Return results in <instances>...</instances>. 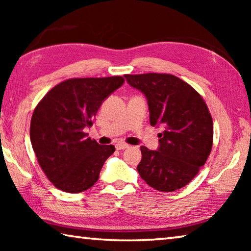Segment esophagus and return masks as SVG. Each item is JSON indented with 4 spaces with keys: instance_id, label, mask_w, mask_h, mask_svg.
Returning <instances> with one entry per match:
<instances>
[{
    "instance_id": "1",
    "label": "esophagus",
    "mask_w": 251,
    "mask_h": 251,
    "mask_svg": "<svg viewBox=\"0 0 251 251\" xmlns=\"http://www.w3.org/2000/svg\"><path fill=\"white\" fill-rule=\"evenodd\" d=\"M115 147L117 151H123V150H126V148H128L129 145H127V144H125V143H117Z\"/></svg>"
}]
</instances>
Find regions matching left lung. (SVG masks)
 I'll list each match as a JSON object with an SVG mask.
<instances>
[{
	"instance_id": "left-lung-1",
	"label": "left lung",
	"mask_w": 251,
	"mask_h": 251,
	"mask_svg": "<svg viewBox=\"0 0 251 251\" xmlns=\"http://www.w3.org/2000/svg\"><path fill=\"white\" fill-rule=\"evenodd\" d=\"M145 95L151 126L160 127L156 151L141 147L139 175L158 192H174L197 175L210 154L214 126L202 97L171 74L125 75Z\"/></svg>"
}]
</instances>
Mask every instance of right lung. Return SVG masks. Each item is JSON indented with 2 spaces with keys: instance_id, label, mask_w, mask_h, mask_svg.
Returning a JSON list of instances; mask_svg holds the SVG:
<instances>
[{
  "instance_id": "obj_1",
  "label": "right lung",
  "mask_w": 251,
  "mask_h": 251,
  "mask_svg": "<svg viewBox=\"0 0 251 251\" xmlns=\"http://www.w3.org/2000/svg\"><path fill=\"white\" fill-rule=\"evenodd\" d=\"M124 82L122 76L67 79L36 106L29 137L40 166L56 188L82 193L99 180L115 147L100 145L84 129L93 125L101 103Z\"/></svg>"
}]
</instances>
